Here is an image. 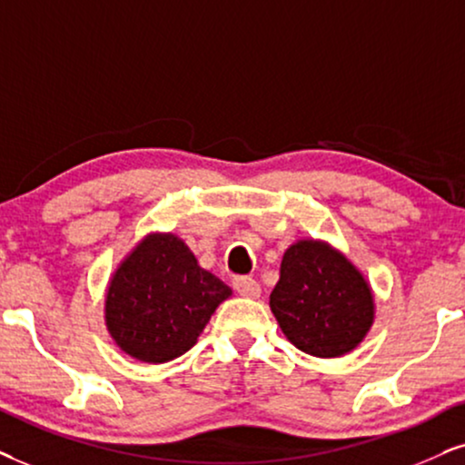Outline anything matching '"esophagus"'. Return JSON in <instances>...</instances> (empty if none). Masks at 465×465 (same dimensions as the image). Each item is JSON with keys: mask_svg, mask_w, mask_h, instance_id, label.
Listing matches in <instances>:
<instances>
[{"mask_svg": "<svg viewBox=\"0 0 465 465\" xmlns=\"http://www.w3.org/2000/svg\"><path fill=\"white\" fill-rule=\"evenodd\" d=\"M233 290H236L240 296L244 298H260L262 287L255 279H236L233 281Z\"/></svg>", "mask_w": 465, "mask_h": 465, "instance_id": "34e87169", "label": "esophagus"}]
</instances>
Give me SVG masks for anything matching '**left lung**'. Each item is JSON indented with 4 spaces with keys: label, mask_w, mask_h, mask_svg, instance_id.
Instances as JSON below:
<instances>
[{
    "label": "left lung",
    "mask_w": 465,
    "mask_h": 465,
    "mask_svg": "<svg viewBox=\"0 0 465 465\" xmlns=\"http://www.w3.org/2000/svg\"><path fill=\"white\" fill-rule=\"evenodd\" d=\"M279 272L270 311L292 345L317 358H341L362 343L375 322V298L343 252L324 240H296Z\"/></svg>",
    "instance_id": "left-lung-1"
}]
</instances>
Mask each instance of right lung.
<instances>
[{
	"label": "right lung",
	"instance_id": "add662e5",
	"mask_svg": "<svg viewBox=\"0 0 465 465\" xmlns=\"http://www.w3.org/2000/svg\"><path fill=\"white\" fill-rule=\"evenodd\" d=\"M227 298L232 287L199 266L184 240L152 232L111 272L104 290V326L124 354L163 364L197 343Z\"/></svg>",
	"mask_w": 465,
	"mask_h": 465
}]
</instances>
